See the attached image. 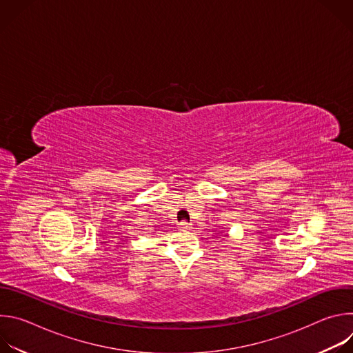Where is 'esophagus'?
I'll list each match as a JSON object with an SVG mask.
<instances>
[{
	"instance_id": "1",
	"label": "esophagus",
	"mask_w": 353,
	"mask_h": 353,
	"mask_svg": "<svg viewBox=\"0 0 353 353\" xmlns=\"http://www.w3.org/2000/svg\"><path fill=\"white\" fill-rule=\"evenodd\" d=\"M191 228H192V225H191V223H188V222H185V221H183V222H180V223H179V229H180V230H183V232L190 230Z\"/></svg>"
}]
</instances>
